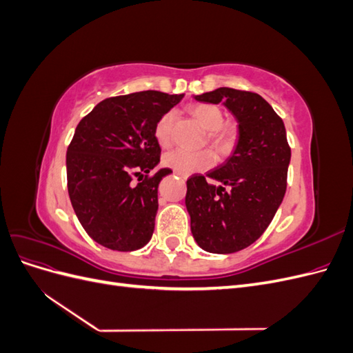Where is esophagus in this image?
I'll return each instance as SVG.
<instances>
[{
  "label": "esophagus",
  "instance_id": "34e87169",
  "mask_svg": "<svg viewBox=\"0 0 353 353\" xmlns=\"http://www.w3.org/2000/svg\"><path fill=\"white\" fill-rule=\"evenodd\" d=\"M181 179H187V175H184V174H179V172H175Z\"/></svg>",
  "mask_w": 353,
  "mask_h": 353
}]
</instances>
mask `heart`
<instances>
[{
  "instance_id": "obj_1",
  "label": "heart",
  "mask_w": 353,
  "mask_h": 353,
  "mask_svg": "<svg viewBox=\"0 0 353 353\" xmlns=\"http://www.w3.org/2000/svg\"><path fill=\"white\" fill-rule=\"evenodd\" d=\"M191 113L197 122L208 130V141L221 154H227L232 150L237 141V128L234 123L223 122V113L213 104H196L191 108ZM175 122V112H166L154 126V138L160 147H168L172 143V128ZM215 159L208 150L191 152L185 148H175L163 156V163L174 169L175 172L190 175L193 172L209 169Z\"/></svg>"
}]
</instances>
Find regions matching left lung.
<instances>
[{
  "label": "left lung",
  "instance_id": "1",
  "mask_svg": "<svg viewBox=\"0 0 353 353\" xmlns=\"http://www.w3.org/2000/svg\"><path fill=\"white\" fill-rule=\"evenodd\" d=\"M193 99L222 103L239 123L231 156L206 174L221 185L196 174L185 196L196 243L210 253H234L262 236L284 199L292 157L285 128L259 94L223 87Z\"/></svg>",
  "mask_w": 353,
  "mask_h": 353
}]
</instances>
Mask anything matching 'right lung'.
Masks as SVG:
<instances>
[{
    "label": "right lung",
    "instance_id": "right-lung-1",
    "mask_svg": "<svg viewBox=\"0 0 353 353\" xmlns=\"http://www.w3.org/2000/svg\"><path fill=\"white\" fill-rule=\"evenodd\" d=\"M184 94L141 91L105 99L78 123L66 153L68 190L88 236L110 250L144 248L154 231L160 162L154 126Z\"/></svg>",
    "mask_w": 353,
    "mask_h": 353
}]
</instances>
